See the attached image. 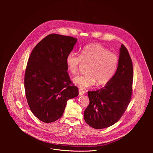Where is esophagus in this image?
I'll use <instances>...</instances> for the list:
<instances>
[{"instance_id":"34e87169","label":"esophagus","mask_w":153,"mask_h":153,"mask_svg":"<svg viewBox=\"0 0 153 153\" xmlns=\"http://www.w3.org/2000/svg\"><path fill=\"white\" fill-rule=\"evenodd\" d=\"M79 95L82 96V95H83L85 94V91L82 90V89H79Z\"/></svg>"}]
</instances>
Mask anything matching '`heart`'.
Returning a JSON list of instances; mask_svg holds the SVG:
<instances>
[{
    "instance_id": "heart-1",
    "label": "heart",
    "mask_w": 153,
    "mask_h": 153,
    "mask_svg": "<svg viewBox=\"0 0 153 153\" xmlns=\"http://www.w3.org/2000/svg\"><path fill=\"white\" fill-rule=\"evenodd\" d=\"M65 63L68 71L74 76L77 74L82 63L88 64L86 68L87 73L73 80V82L80 88H87L96 83L100 86L110 82L117 70L119 58L105 47L96 43L83 47L80 55L71 52L67 55Z\"/></svg>"
}]
</instances>
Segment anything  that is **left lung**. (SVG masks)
<instances>
[{"mask_svg":"<svg viewBox=\"0 0 153 153\" xmlns=\"http://www.w3.org/2000/svg\"><path fill=\"white\" fill-rule=\"evenodd\" d=\"M133 79L132 60L122 44L113 78L100 90L88 91L90 103L83 114L87 124L95 129H103L118 122L130 102Z\"/></svg>","mask_w":153,"mask_h":153,"instance_id":"left-lung-1","label":"left lung"}]
</instances>
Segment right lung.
<instances>
[{
    "instance_id": "add662e5",
    "label": "right lung",
    "mask_w": 153,
    "mask_h": 153,
    "mask_svg": "<svg viewBox=\"0 0 153 153\" xmlns=\"http://www.w3.org/2000/svg\"><path fill=\"white\" fill-rule=\"evenodd\" d=\"M77 39L51 34L33 50L25 74L27 102L33 114L45 123L60 118L68 100L79 95L72 83L65 59L71 52Z\"/></svg>"
}]
</instances>
